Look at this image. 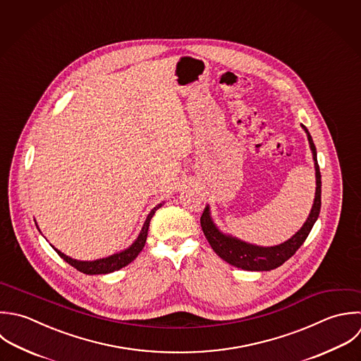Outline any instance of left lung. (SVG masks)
<instances>
[{
	"mask_svg": "<svg viewBox=\"0 0 361 361\" xmlns=\"http://www.w3.org/2000/svg\"><path fill=\"white\" fill-rule=\"evenodd\" d=\"M302 128L308 135L310 146H311V150L314 154V161H315V171H317L315 200H314V205H312V209H311V214H310L307 222L287 242H284L279 246L262 247V246L250 245V243L242 242L236 238L222 233L216 228V225L214 224V221L211 218L209 207H207L201 215L202 232H204L207 240L209 242L211 247L214 249V252L226 263H229L238 269L247 270V271H269V270L280 267L291 256H294L295 252L302 246V243L308 238V235L321 212L322 181H321V171H319V164H318V159H317V147L314 145V140H312L308 129L304 125H302Z\"/></svg>",
	"mask_w": 361,
	"mask_h": 361,
	"instance_id": "8db88e82",
	"label": "left lung"
}]
</instances>
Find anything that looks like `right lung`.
I'll return each instance as SVG.
<instances>
[{
  "instance_id": "add662e5",
  "label": "right lung",
  "mask_w": 361,
  "mask_h": 361,
  "mask_svg": "<svg viewBox=\"0 0 361 361\" xmlns=\"http://www.w3.org/2000/svg\"><path fill=\"white\" fill-rule=\"evenodd\" d=\"M161 207V204H159L157 207H154L150 214L147 215L145 224H143V228L137 236V239L133 242V245L130 247H128L126 250L121 252V253H116V255H112L109 257H105V259H99V260H94V262H78L75 259H71L68 256H66L64 253H61L60 250L54 249L56 253L64 260L67 262L70 266H73L74 269H77L78 271L84 273V274H90V276H94V274H108V273H112V271H116L125 266H128L129 263H132L137 255L142 252V249L145 247V243H146V238H147V231H149V225H150V219L153 218L154 212Z\"/></svg>"
}]
</instances>
